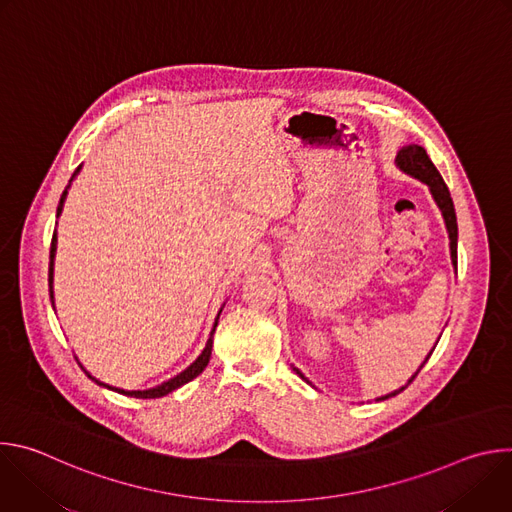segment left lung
Returning <instances> with one entry per match:
<instances>
[{"instance_id": "obj_1", "label": "left lung", "mask_w": 512, "mask_h": 512, "mask_svg": "<svg viewBox=\"0 0 512 512\" xmlns=\"http://www.w3.org/2000/svg\"><path fill=\"white\" fill-rule=\"evenodd\" d=\"M395 164L405 172V174H409V176H413V178H417L419 182H423V184H427L429 186V192H431V196H433V200H435V204L440 206V210H442V216H444V221H446V229H448V235H450V253H452V265L454 267H458V221H456V210H454V200H452V196H450V190H448V186H446V182H444V178H442V174L437 172V168L433 166V162L429 160V156H427V152L421 148V145H415V143H409V145H405V148H401L399 150V154H397V158H395ZM437 344V342H435ZM435 348V346H433ZM433 352V350H431ZM431 352L427 354V358L431 356ZM427 358L423 360V364L427 362ZM423 364L421 367L417 369V373L423 369ZM294 371L306 381V383H310L296 367H294ZM417 373L407 381V385L417 377ZM407 385L405 387H401L399 391H395V393H389V395H385V397H381L379 401H385V399H389V397H393V395H397V393H401L403 389H407Z\"/></svg>"}]
</instances>
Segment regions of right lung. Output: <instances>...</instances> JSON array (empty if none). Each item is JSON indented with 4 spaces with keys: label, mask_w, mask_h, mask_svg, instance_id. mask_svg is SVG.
<instances>
[{
    "label": "right lung",
    "mask_w": 512,
    "mask_h": 512,
    "mask_svg": "<svg viewBox=\"0 0 512 512\" xmlns=\"http://www.w3.org/2000/svg\"><path fill=\"white\" fill-rule=\"evenodd\" d=\"M79 172H81V166L75 170V174H72V178L68 180V186L64 188V192H62V196H60V202H58V208H56V216H60L62 206H64V198H66V194H68V188H70L72 180L77 178V174H79ZM54 255H56V231H54V235H52V243H50V267H48V287H50V302H52V304H54V291H52V279H54ZM221 312H223V308H221ZM221 312H218V316H221ZM218 316H216V320H214L212 332H210V336H208V340H206V346H204L202 354H200V356L190 364V367H188L186 371H182V373H180V375H176L174 379H170V381H166V383H162V385H158V387H154V389H145V391H125V389H117V387L105 385V383L97 381L95 377H91V373H87V371H85L83 364H81V369H83V371L87 373V377H89V379H93L97 385L107 387V389H111V391H117V393H121V395L137 397V399H156V397H164V395H168V393L176 391L178 387H182V385L190 383L192 379H196V377L206 369V364H208L210 354H212V336H214V330H216V324H218Z\"/></svg>",
    "instance_id": "1"
}]
</instances>
